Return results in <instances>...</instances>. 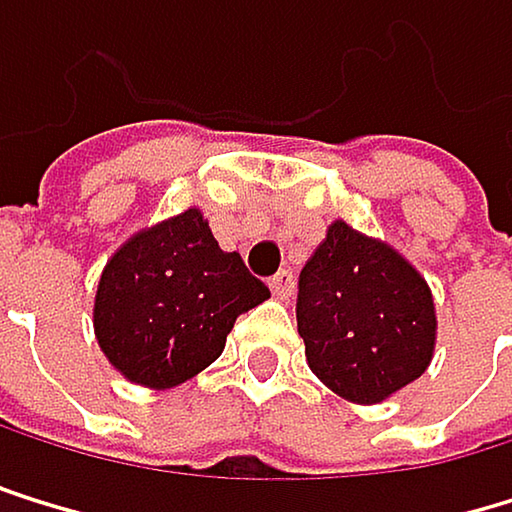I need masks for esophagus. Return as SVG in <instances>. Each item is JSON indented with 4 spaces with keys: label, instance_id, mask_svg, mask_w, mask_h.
Returning a JSON list of instances; mask_svg holds the SVG:
<instances>
[{
    "label": "esophagus",
    "instance_id": "obj_1",
    "mask_svg": "<svg viewBox=\"0 0 512 512\" xmlns=\"http://www.w3.org/2000/svg\"><path fill=\"white\" fill-rule=\"evenodd\" d=\"M270 291L276 294L279 301H288L291 294H294V276L288 270H279L273 279H270Z\"/></svg>",
    "mask_w": 512,
    "mask_h": 512
}]
</instances>
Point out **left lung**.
<instances>
[{"instance_id": "left-lung-1", "label": "left lung", "mask_w": 512, "mask_h": 512, "mask_svg": "<svg viewBox=\"0 0 512 512\" xmlns=\"http://www.w3.org/2000/svg\"><path fill=\"white\" fill-rule=\"evenodd\" d=\"M298 334L328 390L375 405L427 371L433 294L396 248L334 221L298 279Z\"/></svg>"}]
</instances>
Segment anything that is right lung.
Here are the masks:
<instances>
[{"mask_svg": "<svg viewBox=\"0 0 512 512\" xmlns=\"http://www.w3.org/2000/svg\"><path fill=\"white\" fill-rule=\"evenodd\" d=\"M267 298L202 211L187 208L116 248L97 282L94 334L119 375L168 390L218 359L236 316Z\"/></svg>", "mask_w": 512, "mask_h": 512, "instance_id": "right-lung-1", "label": "right lung"}]
</instances>
